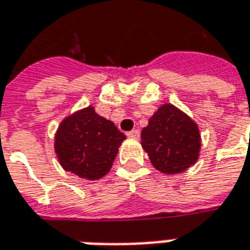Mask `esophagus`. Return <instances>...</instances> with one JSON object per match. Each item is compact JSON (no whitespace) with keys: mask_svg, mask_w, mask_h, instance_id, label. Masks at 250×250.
I'll return each mask as SVG.
<instances>
[{"mask_svg":"<svg viewBox=\"0 0 250 250\" xmlns=\"http://www.w3.org/2000/svg\"><path fill=\"white\" fill-rule=\"evenodd\" d=\"M139 135H141L139 130H131L127 132V136H128V138H132V139H139Z\"/></svg>","mask_w":250,"mask_h":250,"instance_id":"34e87169","label":"esophagus"}]
</instances>
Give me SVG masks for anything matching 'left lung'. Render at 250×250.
<instances>
[{
  "mask_svg": "<svg viewBox=\"0 0 250 250\" xmlns=\"http://www.w3.org/2000/svg\"><path fill=\"white\" fill-rule=\"evenodd\" d=\"M141 138L152 166L165 174L185 171L198 159V127L171 104H165L152 115Z\"/></svg>",
  "mask_w": 250,
  "mask_h": 250,
  "instance_id": "8db88e82",
  "label": "left lung"
}]
</instances>
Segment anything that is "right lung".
I'll list each match as a JSON object with an SVG mask.
<instances>
[{"instance_id":"obj_1","label":"right lung","mask_w":250,"mask_h":250,"mask_svg":"<svg viewBox=\"0 0 250 250\" xmlns=\"http://www.w3.org/2000/svg\"><path fill=\"white\" fill-rule=\"evenodd\" d=\"M125 135L99 116L93 107L82 109L62 122L55 148L60 165L80 178L99 179L108 173Z\"/></svg>"}]
</instances>
